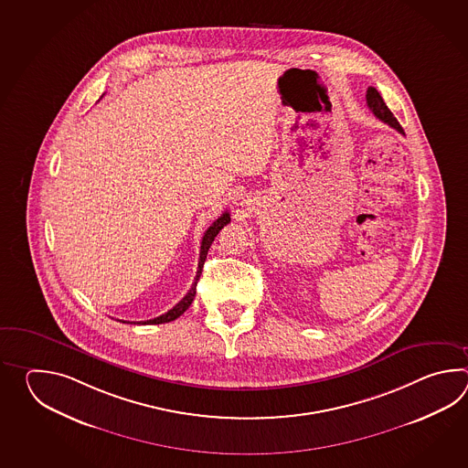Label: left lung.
I'll list each match as a JSON object with an SVG mask.
<instances>
[{"instance_id": "8db88e82", "label": "left lung", "mask_w": 468, "mask_h": 468, "mask_svg": "<svg viewBox=\"0 0 468 468\" xmlns=\"http://www.w3.org/2000/svg\"><path fill=\"white\" fill-rule=\"evenodd\" d=\"M367 103H368L369 110L377 115V119L385 122V123H388L389 127H393V129L398 130L399 133L405 135L401 125H399L398 120L393 117L391 110L387 107L385 100L381 99L378 90L375 89V87H369V89L367 90Z\"/></svg>"}]
</instances>
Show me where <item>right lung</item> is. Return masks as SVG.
I'll list each match as a JSON object with an SVG mask.
<instances>
[{
    "mask_svg": "<svg viewBox=\"0 0 468 468\" xmlns=\"http://www.w3.org/2000/svg\"><path fill=\"white\" fill-rule=\"evenodd\" d=\"M229 222V212H224V214L220 216L219 219L214 220L209 229L206 230V234H204V238H202V242H200L197 274H196V278H194V282H192V286H190L189 292H187L184 298L180 299L179 303H177L174 308L170 309V311H167L165 314H162L159 318L140 321L139 324H162V323H169V321H174V319L179 318L180 314H184V313H186V309H189L190 304H192V301L196 298L197 281H199L200 274H202V268H204V262H206V258H207V250H209L210 244H212V240L216 239V236L219 234V230L222 229L224 226H228ZM123 323H125V321H123Z\"/></svg>",
    "mask_w": 468,
    "mask_h": 468,
    "instance_id": "right-lung-1",
    "label": "right lung"
}]
</instances>
